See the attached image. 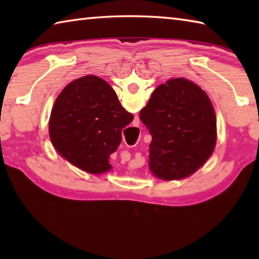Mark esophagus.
<instances>
[{"mask_svg":"<svg viewBox=\"0 0 259 259\" xmlns=\"http://www.w3.org/2000/svg\"><path fill=\"white\" fill-rule=\"evenodd\" d=\"M135 145H136V144H135ZM135 145H134V146H135Z\"/></svg>","mask_w":259,"mask_h":259,"instance_id":"1","label":"esophagus"}]
</instances>
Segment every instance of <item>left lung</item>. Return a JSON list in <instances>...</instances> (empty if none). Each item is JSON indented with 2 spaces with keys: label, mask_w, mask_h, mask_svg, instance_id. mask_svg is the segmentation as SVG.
Masks as SVG:
<instances>
[{
  "label": "left lung",
  "mask_w": 259,
  "mask_h": 259,
  "mask_svg": "<svg viewBox=\"0 0 259 259\" xmlns=\"http://www.w3.org/2000/svg\"><path fill=\"white\" fill-rule=\"evenodd\" d=\"M152 135L150 169L164 181L190 176L216 145V115L207 94L186 78H171L153 91L139 114Z\"/></svg>",
  "instance_id": "left-lung-1"
}]
</instances>
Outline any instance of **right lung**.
<instances>
[{
	"instance_id": "add662e5",
	"label": "right lung",
	"mask_w": 259,
	"mask_h": 259,
	"mask_svg": "<svg viewBox=\"0 0 259 259\" xmlns=\"http://www.w3.org/2000/svg\"><path fill=\"white\" fill-rule=\"evenodd\" d=\"M133 120L106 81L87 75L69 83L57 97L49 135L52 145L72 164L102 174L111 169L108 157L120 145L122 129Z\"/></svg>"
}]
</instances>
